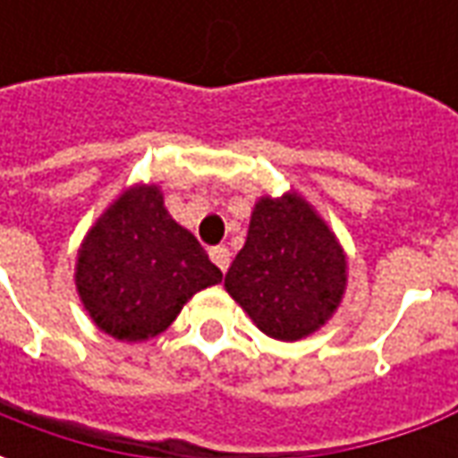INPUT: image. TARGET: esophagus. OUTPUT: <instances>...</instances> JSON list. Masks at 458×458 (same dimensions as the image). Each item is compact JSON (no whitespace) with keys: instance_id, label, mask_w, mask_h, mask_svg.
Returning a JSON list of instances; mask_svg holds the SVG:
<instances>
[{"instance_id":"obj_1","label":"esophagus","mask_w":458,"mask_h":458,"mask_svg":"<svg viewBox=\"0 0 458 458\" xmlns=\"http://www.w3.org/2000/svg\"><path fill=\"white\" fill-rule=\"evenodd\" d=\"M210 259L218 265L220 272H225V269L230 267V250L225 248V245H218V248H210Z\"/></svg>"}]
</instances>
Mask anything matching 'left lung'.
Returning <instances> with one entry per match:
<instances>
[{"mask_svg":"<svg viewBox=\"0 0 458 458\" xmlns=\"http://www.w3.org/2000/svg\"><path fill=\"white\" fill-rule=\"evenodd\" d=\"M345 284L344 248L307 199L289 191L255 200L225 292L262 334L277 341L311 336L336 314Z\"/></svg>","mask_w":458,"mask_h":458,"instance_id":"obj_1","label":"left lung"}]
</instances>
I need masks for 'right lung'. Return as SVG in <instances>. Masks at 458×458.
I'll return each instance as SVG.
<instances>
[{
  "mask_svg": "<svg viewBox=\"0 0 458 458\" xmlns=\"http://www.w3.org/2000/svg\"><path fill=\"white\" fill-rule=\"evenodd\" d=\"M223 279L193 233L171 218L157 183H134L78 248L75 289L93 324L127 344L159 336L196 292Z\"/></svg>",
  "mask_w": 458,
  "mask_h": 458,
  "instance_id": "add662e5",
  "label": "right lung"
}]
</instances>
